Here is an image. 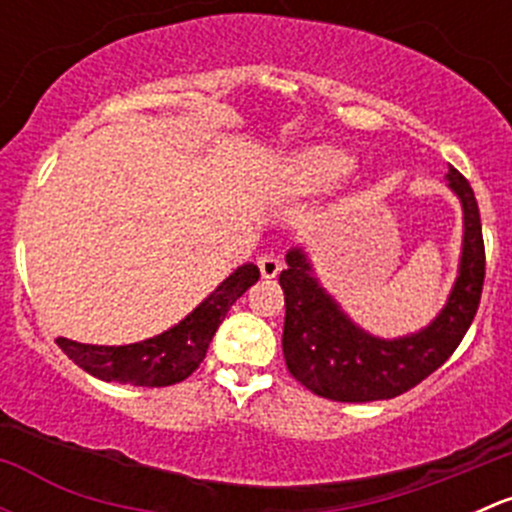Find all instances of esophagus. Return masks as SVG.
Masks as SVG:
<instances>
[{
	"label": "esophagus",
	"instance_id": "34e87169",
	"mask_svg": "<svg viewBox=\"0 0 512 512\" xmlns=\"http://www.w3.org/2000/svg\"><path fill=\"white\" fill-rule=\"evenodd\" d=\"M257 267H260V275L267 277V280H272V277L280 275L282 270V260L277 255H262L260 260H257Z\"/></svg>",
	"mask_w": 512,
	"mask_h": 512
}]
</instances>
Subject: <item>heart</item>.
<instances>
[{
  "label": "heart",
  "mask_w": 512,
  "mask_h": 512,
  "mask_svg": "<svg viewBox=\"0 0 512 512\" xmlns=\"http://www.w3.org/2000/svg\"><path fill=\"white\" fill-rule=\"evenodd\" d=\"M356 170V160L337 148H309L289 163V180L304 193H332Z\"/></svg>",
  "instance_id": "heart-1"
}]
</instances>
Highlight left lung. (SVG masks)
<instances>
[{"label": "left lung", "instance_id": "obj_1", "mask_svg": "<svg viewBox=\"0 0 512 512\" xmlns=\"http://www.w3.org/2000/svg\"><path fill=\"white\" fill-rule=\"evenodd\" d=\"M446 183L463 213L461 260L446 304L418 332L394 339L366 332L324 289L304 247L285 255L282 352L289 374L309 391L347 404L394 399L433 374L466 337L483 292V230L471 183L456 168Z\"/></svg>", "mask_w": 512, "mask_h": 512}]
</instances>
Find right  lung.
I'll return each instance as SVG.
<instances>
[{
  "instance_id": "right-lung-1",
  "label": "right lung",
  "mask_w": 512,
  "mask_h": 512,
  "mask_svg": "<svg viewBox=\"0 0 512 512\" xmlns=\"http://www.w3.org/2000/svg\"><path fill=\"white\" fill-rule=\"evenodd\" d=\"M260 280L257 265L237 267L193 312L158 337L123 347H98L59 337L56 344L74 364L101 381L131 386H170L188 379L205 359L215 332L232 304Z\"/></svg>"
}]
</instances>
